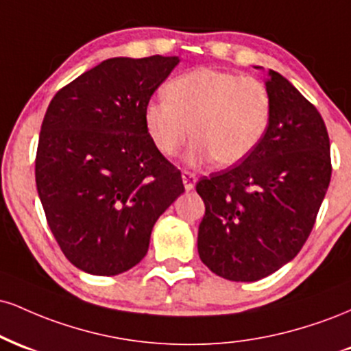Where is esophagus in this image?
Returning <instances> with one entry per match:
<instances>
[{"instance_id":"34e87169","label":"esophagus","mask_w":351,"mask_h":351,"mask_svg":"<svg viewBox=\"0 0 351 351\" xmlns=\"http://www.w3.org/2000/svg\"><path fill=\"white\" fill-rule=\"evenodd\" d=\"M181 178H183V183H184V188H186V191H191L193 188H195L196 184V175L191 171H183L181 173Z\"/></svg>"}]
</instances>
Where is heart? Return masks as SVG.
<instances>
[{
	"instance_id": "heart-1",
	"label": "heart",
	"mask_w": 351,
	"mask_h": 351,
	"mask_svg": "<svg viewBox=\"0 0 351 351\" xmlns=\"http://www.w3.org/2000/svg\"><path fill=\"white\" fill-rule=\"evenodd\" d=\"M165 95L143 108L148 138L163 156H175L193 136L186 162L195 167L213 158L219 167L243 162L271 123L269 88L251 75L198 67L171 79Z\"/></svg>"
}]
</instances>
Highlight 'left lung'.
Wrapping results in <instances>:
<instances>
[{"label": "left lung", "instance_id": "1", "mask_svg": "<svg viewBox=\"0 0 351 351\" xmlns=\"http://www.w3.org/2000/svg\"><path fill=\"white\" fill-rule=\"evenodd\" d=\"M272 115L247 158L196 184L203 198L198 252L216 276L254 282L299 254L325 198L332 163L324 119L287 79L269 71Z\"/></svg>", "mask_w": 351, "mask_h": 351}]
</instances>
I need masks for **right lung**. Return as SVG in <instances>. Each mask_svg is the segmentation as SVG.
Returning <instances> with one entry per match:
<instances>
[{
    "instance_id": "add662e5",
    "label": "right lung",
    "mask_w": 351,
    "mask_h": 351,
    "mask_svg": "<svg viewBox=\"0 0 351 351\" xmlns=\"http://www.w3.org/2000/svg\"><path fill=\"white\" fill-rule=\"evenodd\" d=\"M178 62L107 59L47 107L36 186L60 251L80 271L117 276L138 264L156 219L184 191L143 123L145 106Z\"/></svg>"
}]
</instances>
